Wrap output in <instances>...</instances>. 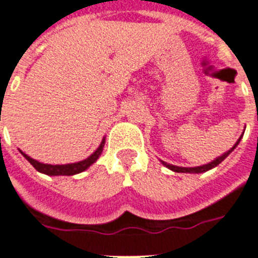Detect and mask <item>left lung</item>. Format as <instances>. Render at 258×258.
Listing matches in <instances>:
<instances>
[{"mask_svg": "<svg viewBox=\"0 0 258 258\" xmlns=\"http://www.w3.org/2000/svg\"><path fill=\"white\" fill-rule=\"evenodd\" d=\"M242 135H244V133H242ZM242 135H241L240 138H238V141L236 142V145L233 146L232 149L228 150L226 153H224L221 157L216 158L214 161L209 162V163H206V165H202V166H197V167H179V166H174V165H170V163H167V162L165 161H161V163L163 166H166L167 169H170L171 171L174 172H190V174H201V172H205V171H209V170L214 169V167H217V166L220 165L221 162L224 161L225 158L228 157L229 154L232 153L233 150L236 149L237 146H238V143H240V141L242 139Z\"/></svg>", "mask_w": 258, "mask_h": 258, "instance_id": "8db88e82", "label": "left lung"}]
</instances>
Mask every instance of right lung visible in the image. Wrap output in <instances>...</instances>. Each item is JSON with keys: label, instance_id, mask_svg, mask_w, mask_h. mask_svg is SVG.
<instances>
[{"label": "right lung", "instance_id": "add662e5", "mask_svg": "<svg viewBox=\"0 0 258 258\" xmlns=\"http://www.w3.org/2000/svg\"><path fill=\"white\" fill-rule=\"evenodd\" d=\"M105 138H103L100 146L97 147L95 151H93L88 158L83 159L80 162H76V163H68V165H49V163H42V162H38L33 158H30L29 155H26L25 153H22L21 150L18 149V151L21 153V155L25 158L26 161L29 162L30 165L33 166L34 169L37 170L38 172H42L45 175L49 176H58V175H75V174H79V172L86 171L89 166H92L95 162L99 159V157L103 153V149H104Z\"/></svg>", "mask_w": 258, "mask_h": 258}]
</instances>
